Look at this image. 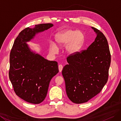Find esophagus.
Listing matches in <instances>:
<instances>
[{"mask_svg": "<svg viewBox=\"0 0 121 121\" xmlns=\"http://www.w3.org/2000/svg\"><path fill=\"white\" fill-rule=\"evenodd\" d=\"M58 67H59V72H61L62 70V69H63V66H62V65L61 64H60L59 66H58Z\"/></svg>", "mask_w": 121, "mask_h": 121, "instance_id": "esophagus-1", "label": "esophagus"}]
</instances>
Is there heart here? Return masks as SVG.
Listing matches in <instances>:
<instances>
[{"label":"heart","instance_id":"obj_1","mask_svg":"<svg viewBox=\"0 0 121 121\" xmlns=\"http://www.w3.org/2000/svg\"><path fill=\"white\" fill-rule=\"evenodd\" d=\"M56 41L58 44L63 45L67 42L65 47L66 52L69 54L74 53L81 47L83 40V34L80 31L68 30L56 35ZM50 51L52 54L58 52V47L55 43L51 42Z\"/></svg>","mask_w":121,"mask_h":121}]
</instances>
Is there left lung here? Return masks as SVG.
Instances as JSON below:
<instances>
[{"label":"left lung","instance_id":"8db88e82","mask_svg":"<svg viewBox=\"0 0 121 121\" xmlns=\"http://www.w3.org/2000/svg\"><path fill=\"white\" fill-rule=\"evenodd\" d=\"M96 34L86 50L71 54L62 74L69 99L75 104L86 103L102 90L108 77L111 61L108 41L104 34L92 27Z\"/></svg>","mask_w":121,"mask_h":121}]
</instances>
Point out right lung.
<instances>
[{
  "label": "right lung",
  "mask_w": 121,
  "mask_h": 121,
  "mask_svg": "<svg viewBox=\"0 0 121 121\" xmlns=\"http://www.w3.org/2000/svg\"><path fill=\"white\" fill-rule=\"evenodd\" d=\"M53 26L42 24L26 28L15 39L10 53L9 78L18 96L26 102L39 104L47 94L51 79L59 72L56 61H48L31 52L26 42L35 35Z\"/></svg>",
  "instance_id": "right-lung-1"
}]
</instances>
